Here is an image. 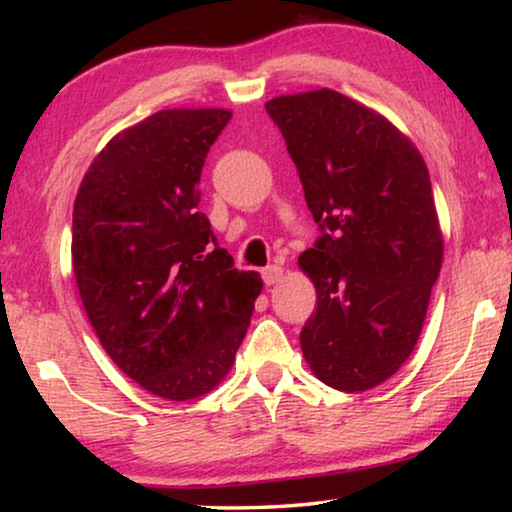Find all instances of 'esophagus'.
Returning a JSON list of instances; mask_svg holds the SVG:
<instances>
[{"label":"esophagus","instance_id":"esophagus-1","mask_svg":"<svg viewBox=\"0 0 512 512\" xmlns=\"http://www.w3.org/2000/svg\"><path fill=\"white\" fill-rule=\"evenodd\" d=\"M282 275H284L282 266H277V264L266 266L264 271H262V277H264V284H266V287H273V284L280 282V280H282Z\"/></svg>","mask_w":512,"mask_h":512}]
</instances>
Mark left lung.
Masks as SVG:
<instances>
[{"label":"left lung","instance_id":"1","mask_svg":"<svg viewBox=\"0 0 512 512\" xmlns=\"http://www.w3.org/2000/svg\"><path fill=\"white\" fill-rule=\"evenodd\" d=\"M323 235L298 264L316 287L300 332L323 384L361 393L409 359L443 264L427 164L400 128L334 90L266 101Z\"/></svg>","mask_w":512,"mask_h":512}]
</instances>
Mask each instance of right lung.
I'll return each mask as SVG.
<instances>
[{"label":"right lung","mask_w":512,"mask_h":512,"mask_svg":"<svg viewBox=\"0 0 512 512\" xmlns=\"http://www.w3.org/2000/svg\"><path fill=\"white\" fill-rule=\"evenodd\" d=\"M230 117L155 112L103 146L74 201L85 314L119 370L171 402L221 384L262 291L259 273L237 271L198 212L207 151Z\"/></svg>","instance_id":"obj_1"}]
</instances>
